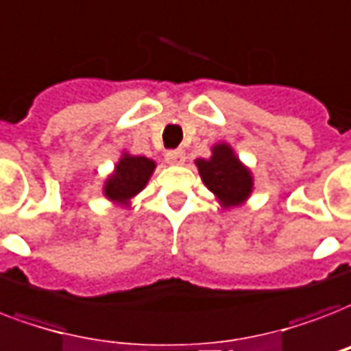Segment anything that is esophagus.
Segmentation results:
<instances>
[{
  "label": "esophagus",
  "instance_id": "34e87169",
  "mask_svg": "<svg viewBox=\"0 0 351 351\" xmlns=\"http://www.w3.org/2000/svg\"><path fill=\"white\" fill-rule=\"evenodd\" d=\"M165 160H167V164L171 165H180L184 164V160H186V154L182 149H171V151L165 152Z\"/></svg>",
  "mask_w": 351,
  "mask_h": 351
}]
</instances>
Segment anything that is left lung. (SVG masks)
I'll return each instance as SVG.
<instances>
[{
  "mask_svg": "<svg viewBox=\"0 0 351 351\" xmlns=\"http://www.w3.org/2000/svg\"><path fill=\"white\" fill-rule=\"evenodd\" d=\"M200 178L211 193L217 195L223 208L243 204L252 191L250 171L241 164L226 143L213 147L210 160H197Z\"/></svg>",
  "mask_w": 351,
  "mask_h": 351,
  "instance_id": "1",
  "label": "left lung"
}]
</instances>
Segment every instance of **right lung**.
Returning a JSON list of instances; mask_svg holds the SVG:
<instances>
[{"mask_svg": "<svg viewBox=\"0 0 351 351\" xmlns=\"http://www.w3.org/2000/svg\"><path fill=\"white\" fill-rule=\"evenodd\" d=\"M156 164L145 156H125L116 165V173L104 184V195L114 202L127 204L134 195H138L151 178Z\"/></svg>", "mask_w": 351, "mask_h": 351, "instance_id": "1", "label": "right lung"}]
</instances>
